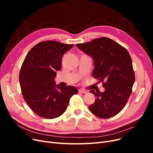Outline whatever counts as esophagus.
Segmentation results:
<instances>
[{"instance_id": "1", "label": "esophagus", "mask_w": 153, "mask_h": 153, "mask_svg": "<svg viewBox=\"0 0 153 153\" xmlns=\"http://www.w3.org/2000/svg\"><path fill=\"white\" fill-rule=\"evenodd\" d=\"M78 92H82V93H84V94H85L87 92V91L86 90H84V89H78Z\"/></svg>"}]
</instances>
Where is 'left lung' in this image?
<instances>
[{
  "label": "left lung",
  "instance_id": "obj_1",
  "mask_svg": "<svg viewBox=\"0 0 153 153\" xmlns=\"http://www.w3.org/2000/svg\"><path fill=\"white\" fill-rule=\"evenodd\" d=\"M76 47L94 59L92 76L102 82L103 92L91 90L94 103L89 106L91 112L100 118L115 116L124 108L132 92L135 80L132 61L128 50L106 37Z\"/></svg>",
  "mask_w": 153,
  "mask_h": 153
}]
</instances>
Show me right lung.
<instances>
[{"label":"right lung","mask_w":153,"mask_h":153,"mask_svg":"<svg viewBox=\"0 0 153 153\" xmlns=\"http://www.w3.org/2000/svg\"><path fill=\"white\" fill-rule=\"evenodd\" d=\"M74 45L45 41L36 45L27 54L20 69L19 80L24 99L39 116L54 119L65 112L69 100L78 90L73 86L55 84L62 58Z\"/></svg>","instance_id":"obj_1"}]
</instances>
